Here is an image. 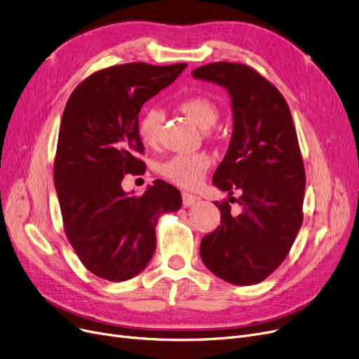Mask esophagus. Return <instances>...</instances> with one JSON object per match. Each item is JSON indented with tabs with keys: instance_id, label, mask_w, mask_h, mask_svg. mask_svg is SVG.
Returning <instances> with one entry per match:
<instances>
[{
	"instance_id": "1",
	"label": "esophagus",
	"mask_w": 359,
	"mask_h": 359,
	"mask_svg": "<svg viewBox=\"0 0 359 359\" xmlns=\"http://www.w3.org/2000/svg\"><path fill=\"white\" fill-rule=\"evenodd\" d=\"M182 199H183V206H186V208H187V206L195 205L199 201V198L196 195H192L189 192H183Z\"/></svg>"
}]
</instances>
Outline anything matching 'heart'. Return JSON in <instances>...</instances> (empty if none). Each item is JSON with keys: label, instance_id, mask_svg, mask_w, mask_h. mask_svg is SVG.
Instances as JSON below:
<instances>
[{"label": "heart", "instance_id": "obj_1", "mask_svg": "<svg viewBox=\"0 0 359 359\" xmlns=\"http://www.w3.org/2000/svg\"><path fill=\"white\" fill-rule=\"evenodd\" d=\"M180 110L202 129H210L219 118L218 106L208 97L192 96L180 102ZM164 122L163 111L148 107L140 118L138 134L148 145H156ZM211 157L206 153L176 154L160 165V173L180 187H195L211 167Z\"/></svg>", "mask_w": 359, "mask_h": 359}]
</instances>
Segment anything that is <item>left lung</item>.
Segmentation results:
<instances>
[{"instance_id":"8db88e82","label":"left lung","mask_w":359,"mask_h":359,"mask_svg":"<svg viewBox=\"0 0 359 359\" xmlns=\"http://www.w3.org/2000/svg\"><path fill=\"white\" fill-rule=\"evenodd\" d=\"M192 75L230 94L233 134L212 183L229 195L238 191L241 208L236 215L227 201L217 202L221 225L202 238L201 257L230 284L255 285L285 260L303 224L306 172L291 111L248 65L214 62Z\"/></svg>"}]
</instances>
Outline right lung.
Masks as SVG:
<instances>
[{
	"label": "right lung",
	"instance_id": "obj_1",
	"mask_svg": "<svg viewBox=\"0 0 359 359\" xmlns=\"http://www.w3.org/2000/svg\"><path fill=\"white\" fill-rule=\"evenodd\" d=\"M187 64L115 65L86 79L64 109L53 165L65 234L83 265L122 282L145 269L157 246L156 225L179 211L180 192L156 180L141 196L125 192V175H138L144 145L141 107L172 84Z\"/></svg>",
	"mask_w": 359,
	"mask_h": 359
}]
</instances>
